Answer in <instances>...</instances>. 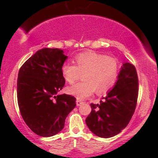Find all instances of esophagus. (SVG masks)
<instances>
[{"mask_svg": "<svg viewBox=\"0 0 158 158\" xmlns=\"http://www.w3.org/2000/svg\"><path fill=\"white\" fill-rule=\"evenodd\" d=\"M77 106H81V105H82L83 104V102L82 101H81V100H79V99H77Z\"/></svg>", "mask_w": 158, "mask_h": 158, "instance_id": "34e87169", "label": "esophagus"}]
</instances>
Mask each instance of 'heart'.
Segmentation results:
<instances>
[{
    "instance_id": "heart-1",
    "label": "heart",
    "mask_w": 158,
    "mask_h": 158,
    "mask_svg": "<svg viewBox=\"0 0 158 158\" xmlns=\"http://www.w3.org/2000/svg\"><path fill=\"white\" fill-rule=\"evenodd\" d=\"M77 65L65 62L61 66V73L67 82L72 84L84 73L79 82L67 88V92L79 100L90 97L97 90L98 94L106 93L114 87L119 73L117 59L106 54L87 51L75 56Z\"/></svg>"
}]
</instances>
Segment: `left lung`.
I'll return each instance as SVG.
<instances>
[{
  "label": "left lung",
  "instance_id": "obj_1",
  "mask_svg": "<svg viewBox=\"0 0 158 158\" xmlns=\"http://www.w3.org/2000/svg\"><path fill=\"white\" fill-rule=\"evenodd\" d=\"M138 97V77L135 67L123 64L113 89L99 104H90L91 112L85 122L95 135L108 138L120 133L131 120Z\"/></svg>",
  "mask_w": 158,
  "mask_h": 158
}]
</instances>
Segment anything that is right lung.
<instances>
[{
	"label": "right lung",
	"instance_id": "1",
	"mask_svg": "<svg viewBox=\"0 0 158 158\" xmlns=\"http://www.w3.org/2000/svg\"><path fill=\"white\" fill-rule=\"evenodd\" d=\"M67 59L62 50L43 48L19 70L17 96L20 112L27 126L41 137L60 132L66 117L76 107L73 96L57 95L65 83L61 66Z\"/></svg>",
	"mask_w": 158,
	"mask_h": 158
}]
</instances>
